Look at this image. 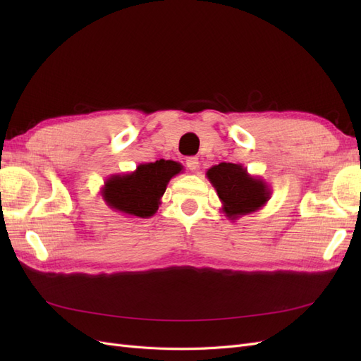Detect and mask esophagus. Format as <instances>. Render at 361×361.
Segmentation results:
<instances>
[{
    "label": "esophagus",
    "mask_w": 361,
    "mask_h": 361,
    "mask_svg": "<svg viewBox=\"0 0 361 361\" xmlns=\"http://www.w3.org/2000/svg\"><path fill=\"white\" fill-rule=\"evenodd\" d=\"M187 167L191 170V171H195L199 169V158H195V157H190V158H187Z\"/></svg>",
    "instance_id": "34e87169"
}]
</instances>
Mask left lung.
Segmentation results:
<instances>
[{
	"label": "left lung",
	"mask_w": 361,
	"mask_h": 361,
	"mask_svg": "<svg viewBox=\"0 0 361 361\" xmlns=\"http://www.w3.org/2000/svg\"><path fill=\"white\" fill-rule=\"evenodd\" d=\"M221 200V209L228 220L256 212L271 197L269 185L259 176H251L243 164L220 162L206 171Z\"/></svg>",
	"instance_id": "1"
}]
</instances>
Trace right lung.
<instances>
[{
    "label": "right lung",
    "mask_w": 361,
    "mask_h": 361,
    "mask_svg": "<svg viewBox=\"0 0 361 361\" xmlns=\"http://www.w3.org/2000/svg\"><path fill=\"white\" fill-rule=\"evenodd\" d=\"M182 170V164L171 159L140 164L134 171L108 178L101 190L102 199L116 212L150 218L157 214L170 179Z\"/></svg>",
    "instance_id": "right-lung-1"
}]
</instances>
